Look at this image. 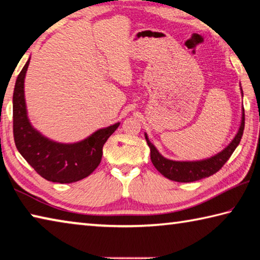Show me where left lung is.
Returning a JSON list of instances; mask_svg holds the SVG:
<instances>
[{"mask_svg": "<svg viewBox=\"0 0 260 260\" xmlns=\"http://www.w3.org/2000/svg\"><path fill=\"white\" fill-rule=\"evenodd\" d=\"M242 96H243V91L241 88ZM244 130V108H242V120L240 127H238L237 134L235 137L228 145L223 148L222 151L216 153L215 155H212L211 158L197 160V161H175L165 158L164 155L160 154V152L156 150V147L150 142L145 134V139L147 145L151 150V160L154 167L158 169L165 177L175 182H193L202 180V178L208 177L213 175L221 167L227 162L228 159L231 158L233 152L238 146L241 142L242 136H243Z\"/></svg>", "mask_w": 260, "mask_h": 260, "instance_id": "8db88e82", "label": "left lung"}]
</instances>
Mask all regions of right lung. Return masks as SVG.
Masks as SVG:
<instances>
[{"label": "right lung", "mask_w": 260, "mask_h": 260, "mask_svg": "<svg viewBox=\"0 0 260 260\" xmlns=\"http://www.w3.org/2000/svg\"><path fill=\"white\" fill-rule=\"evenodd\" d=\"M28 64L29 58L17 77L12 96L14 138L17 150L47 181L72 183L83 180L99 166L102 147L120 125V122L96 130L77 143H57L45 137L33 127L27 116L24 82Z\"/></svg>", "instance_id": "add662e5"}]
</instances>
